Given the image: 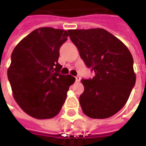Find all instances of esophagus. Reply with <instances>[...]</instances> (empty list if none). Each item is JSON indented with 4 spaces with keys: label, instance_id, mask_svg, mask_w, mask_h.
<instances>
[{
    "label": "esophagus",
    "instance_id": "obj_1",
    "mask_svg": "<svg viewBox=\"0 0 146 146\" xmlns=\"http://www.w3.org/2000/svg\"><path fill=\"white\" fill-rule=\"evenodd\" d=\"M80 76H76V82H80Z\"/></svg>",
    "mask_w": 146,
    "mask_h": 146
}]
</instances>
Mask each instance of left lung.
I'll use <instances>...</instances> for the list:
<instances>
[{
	"instance_id": "obj_1",
	"label": "left lung",
	"mask_w": 146,
	"mask_h": 146,
	"mask_svg": "<svg viewBox=\"0 0 146 146\" xmlns=\"http://www.w3.org/2000/svg\"><path fill=\"white\" fill-rule=\"evenodd\" d=\"M71 40L92 79L81 80L84 91L79 98L83 112L92 119H106L121 110L136 81L133 58L120 40L104 29L68 30Z\"/></svg>"
}]
</instances>
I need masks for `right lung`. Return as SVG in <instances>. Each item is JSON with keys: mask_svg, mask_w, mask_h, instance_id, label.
<instances>
[{"mask_svg": "<svg viewBox=\"0 0 146 146\" xmlns=\"http://www.w3.org/2000/svg\"><path fill=\"white\" fill-rule=\"evenodd\" d=\"M68 31L41 27L25 36L11 54L8 77L12 95L24 112L35 119L53 118L60 112L70 86L71 75L59 74V48Z\"/></svg>", "mask_w": 146, "mask_h": 146, "instance_id": "right-lung-1", "label": "right lung"}]
</instances>
